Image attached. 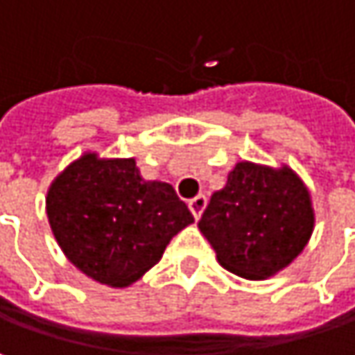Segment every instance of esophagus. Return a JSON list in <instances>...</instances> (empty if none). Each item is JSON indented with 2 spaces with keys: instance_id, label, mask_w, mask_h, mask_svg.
Returning <instances> with one entry per match:
<instances>
[{
  "instance_id": "esophagus-1",
  "label": "esophagus",
  "mask_w": 355,
  "mask_h": 355,
  "mask_svg": "<svg viewBox=\"0 0 355 355\" xmlns=\"http://www.w3.org/2000/svg\"><path fill=\"white\" fill-rule=\"evenodd\" d=\"M205 205H207V197H205V195H197L195 199H191V201H189V209H191V214H193V218H195V220L203 214Z\"/></svg>"
}]
</instances>
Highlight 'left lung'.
Segmentation results:
<instances>
[{"instance_id": "left-lung-1", "label": "left lung", "mask_w": 355, "mask_h": 355, "mask_svg": "<svg viewBox=\"0 0 355 355\" xmlns=\"http://www.w3.org/2000/svg\"><path fill=\"white\" fill-rule=\"evenodd\" d=\"M199 230L218 263L245 277L265 279L288 267L315 230L311 191L290 166L239 162L216 191Z\"/></svg>"}]
</instances>
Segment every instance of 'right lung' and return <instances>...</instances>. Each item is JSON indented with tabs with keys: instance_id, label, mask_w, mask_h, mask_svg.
<instances>
[{
	"instance_id": "obj_1",
	"label": "right lung",
	"mask_w": 355,
	"mask_h": 355,
	"mask_svg": "<svg viewBox=\"0 0 355 355\" xmlns=\"http://www.w3.org/2000/svg\"><path fill=\"white\" fill-rule=\"evenodd\" d=\"M46 218L63 254L110 288L137 282L171 239L193 224L173 184L146 180L135 158L86 152L46 191Z\"/></svg>"
}]
</instances>
